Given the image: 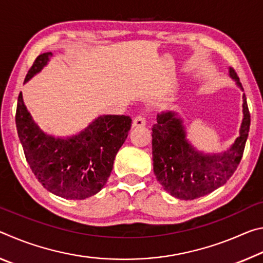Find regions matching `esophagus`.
<instances>
[{"label":"esophagus","mask_w":263,"mask_h":263,"mask_svg":"<svg viewBox=\"0 0 263 263\" xmlns=\"http://www.w3.org/2000/svg\"><path fill=\"white\" fill-rule=\"evenodd\" d=\"M145 124H146V119L142 115H138L135 118H133V124H132L133 126L141 127V126H145Z\"/></svg>","instance_id":"esophagus-1"}]
</instances>
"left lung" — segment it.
<instances>
[{"label": "left lung", "mask_w": 263, "mask_h": 263, "mask_svg": "<svg viewBox=\"0 0 263 263\" xmlns=\"http://www.w3.org/2000/svg\"><path fill=\"white\" fill-rule=\"evenodd\" d=\"M230 77L242 89L233 68ZM242 123L239 137L226 152L204 154L185 138L182 119L174 111L158 115L152 127L153 171L162 188L179 199H195L212 193L226 183L242 158L251 125L246 96L242 95Z\"/></svg>", "instance_id": "left-lung-1"}]
</instances>
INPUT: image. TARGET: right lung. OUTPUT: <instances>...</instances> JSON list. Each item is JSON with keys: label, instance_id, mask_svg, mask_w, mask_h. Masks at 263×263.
Listing matches in <instances>:
<instances>
[{"label": "right lung", "instance_id": "1", "mask_svg": "<svg viewBox=\"0 0 263 263\" xmlns=\"http://www.w3.org/2000/svg\"><path fill=\"white\" fill-rule=\"evenodd\" d=\"M51 57V52L38 55L24 82L41 72ZM131 123L128 116H100L79 135L62 139L39 128L22 92L17 102L16 127L26 161L44 188L66 199L88 198L103 188Z\"/></svg>", "mask_w": 263, "mask_h": 263}]
</instances>
